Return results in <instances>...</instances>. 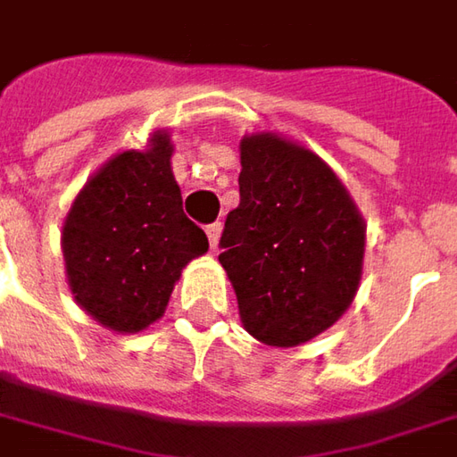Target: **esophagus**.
<instances>
[{
	"label": "esophagus",
	"mask_w": 457,
	"mask_h": 457,
	"mask_svg": "<svg viewBox=\"0 0 457 457\" xmlns=\"http://www.w3.org/2000/svg\"><path fill=\"white\" fill-rule=\"evenodd\" d=\"M206 234H208V244H211V249H216L219 246V236H221V223H208L206 226Z\"/></svg>",
	"instance_id": "1"
}]
</instances>
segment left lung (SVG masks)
Returning <instances> with one entry per match:
<instances>
[{"label":"left lung","instance_id":"1","mask_svg":"<svg viewBox=\"0 0 457 457\" xmlns=\"http://www.w3.org/2000/svg\"><path fill=\"white\" fill-rule=\"evenodd\" d=\"M238 193L219 262L234 284L241 321L271 347L309 342L354 299L362 219L320 155L271 133L241 140Z\"/></svg>","mask_w":457,"mask_h":457}]
</instances>
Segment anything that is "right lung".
Instances as JSON below:
<instances>
[{
	"label": "right lung",
	"instance_id": "add662e5",
	"mask_svg": "<svg viewBox=\"0 0 457 457\" xmlns=\"http://www.w3.org/2000/svg\"><path fill=\"white\" fill-rule=\"evenodd\" d=\"M170 137L125 150L79 191L62 228L75 302L115 332L158 320L183 266L208 251L204 228L183 213L170 170Z\"/></svg>",
	"mask_w": 457,
	"mask_h": 457
}]
</instances>
